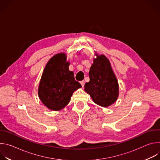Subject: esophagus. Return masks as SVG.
Here are the masks:
<instances>
[{"label": "esophagus", "mask_w": 160, "mask_h": 160, "mask_svg": "<svg viewBox=\"0 0 160 160\" xmlns=\"http://www.w3.org/2000/svg\"><path fill=\"white\" fill-rule=\"evenodd\" d=\"M80 83H81L82 87H84V85H85V82H84V81H81V82H80Z\"/></svg>", "instance_id": "obj_1"}]
</instances>
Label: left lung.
Returning a JSON list of instances; mask_svg holds the SVG:
<instances>
[{"label":"left lung","instance_id":"obj_1","mask_svg":"<svg viewBox=\"0 0 160 160\" xmlns=\"http://www.w3.org/2000/svg\"><path fill=\"white\" fill-rule=\"evenodd\" d=\"M88 75L90 81L85 84V91L95 103L108 107L117 101L119 92L118 81L105 56H98L94 59Z\"/></svg>","mask_w":160,"mask_h":160}]
</instances>
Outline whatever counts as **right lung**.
Instances as JSON below:
<instances>
[{"label": "right lung", "instance_id": "add662e5", "mask_svg": "<svg viewBox=\"0 0 160 160\" xmlns=\"http://www.w3.org/2000/svg\"><path fill=\"white\" fill-rule=\"evenodd\" d=\"M70 63L66 56L58 54L53 56L45 66L38 87V96L48 108L58 111L70 101L73 93L80 83L75 80L74 73L68 69Z\"/></svg>", "mask_w": 160, "mask_h": 160}]
</instances>
